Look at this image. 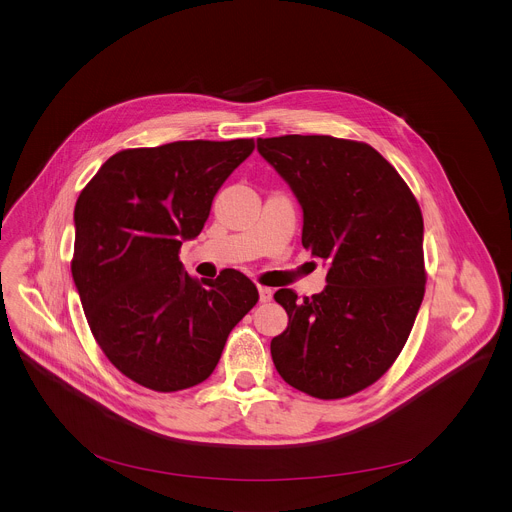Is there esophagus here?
I'll list each match as a JSON object with an SVG mask.
<instances>
[{
    "mask_svg": "<svg viewBox=\"0 0 512 512\" xmlns=\"http://www.w3.org/2000/svg\"><path fill=\"white\" fill-rule=\"evenodd\" d=\"M257 289H259V300H261V302H269V300L273 298V291H271V287L259 285Z\"/></svg>",
    "mask_w": 512,
    "mask_h": 512,
    "instance_id": "1",
    "label": "esophagus"
}]
</instances>
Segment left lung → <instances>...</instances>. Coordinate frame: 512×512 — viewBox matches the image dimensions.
Masks as SVG:
<instances>
[{"label": "left lung", "instance_id": "obj_1", "mask_svg": "<svg viewBox=\"0 0 512 512\" xmlns=\"http://www.w3.org/2000/svg\"><path fill=\"white\" fill-rule=\"evenodd\" d=\"M259 154L298 196L302 245L324 259L326 289L298 300L271 340L281 379L318 399L379 381L403 350L425 294L423 216L399 172L364 141L332 135L257 139Z\"/></svg>", "mask_w": 512, "mask_h": 512}]
</instances>
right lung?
<instances>
[{"label": "right lung", "mask_w": 512, "mask_h": 512, "mask_svg": "<svg viewBox=\"0 0 512 512\" xmlns=\"http://www.w3.org/2000/svg\"><path fill=\"white\" fill-rule=\"evenodd\" d=\"M253 150V139L121 150L77 200L72 279L97 344L141 387L174 393L206 381L259 300L241 271L198 281L178 257Z\"/></svg>", "instance_id": "add662e5"}]
</instances>
